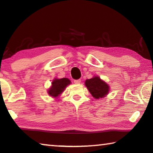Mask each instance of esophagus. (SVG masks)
<instances>
[{
  "mask_svg": "<svg viewBox=\"0 0 153 153\" xmlns=\"http://www.w3.org/2000/svg\"><path fill=\"white\" fill-rule=\"evenodd\" d=\"M80 82H81V80L80 79H75L74 80V83L76 84H80Z\"/></svg>",
  "mask_w": 153,
  "mask_h": 153,
  "instance_id": "obj_1",
  "label": "esophagus"
}]
</instances>
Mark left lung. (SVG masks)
I'll use <instances>...</instances> for the list:
<instances>
[{
    "mask_svg": "<svg viewBox=\"0 0 153 153\" xmlns=\"http://www.w3.org/2000/svg\"><path fill=\"white\" fill-rule=\"evenodd\" d=\"M85 85L92 97L97 99L105 97L109 91L108 85L98 77H94L92 79H86Z\"/></svg>",
    "mask_w": 153,
    "mask_h": 153,
    "instance_id": "obj_1",
    "label": "left lung"
}]
</instances>
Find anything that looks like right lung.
Returning <instances> with one entry per match:
<instances>
[{
  "label": "right lung",
  "mask_w": 153,
  "mask_h": 153,
  "mask_svg": "<svg viewBox=\"0 0 153 153\" xmlns=\"http://www.w3.org/2000/svg\"><path fill=\"white\" fill-rule=\"evenodd\" d=\"M70 80L67 78L55 79L52 82V87L48 90V94L51 97H56L64 91L67 85L70 84Z\"/></svg>",
  "instance_id": "1"
}]
</instances>
